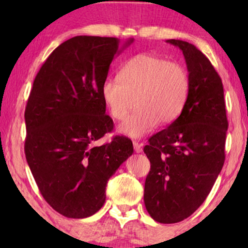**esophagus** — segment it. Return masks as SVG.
<instances>
[{
	"label": "esophagus",
	"mask_w": 248,
	"mask_h": 248,
	"mask_svg": "<svg viewBox=\"0 0 248 248\" xmlns=\"http://www.w3.org/2000/svg\"><path fill=\"white\" fill-rule=\"evenodd\" d=\"M133 147H134L135 152L140 154V152H142V149H143V144L139 143V142H137V141H134L133 142Z\"/></svg>",
	"instance_id": "34e87169"
}]
</instances>
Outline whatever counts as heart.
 <instances>
[{"instance_id":"1","label":"heart","mask_w":248,"mask_h":248,"mask_svg":"<svg viewBox=\"0 0 248 248\" xmlns=\"http://www.w3.org/2000/svg\"><path fill=\"white\" fill-rule=\"evenodd\" d=\"M189 78L182 64L154 54H139L120 71V79L107 78L101 86L104 103L114 120L122 121L137 109L120 131L140 138L161 122L169 124L182 113L187 100Z\"/></svg>"}]
</instances>
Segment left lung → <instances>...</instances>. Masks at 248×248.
<instances>
[{"instance_id":"left-lung-1","label":"left lung","mask_w":248,"mask_h":248,"mask_svg":"<svg viewBox=\"0 0 248 248\" xmlns=\"http://www.w3.org/2000/svg\"><path fill=\"white\" fill-rule=\"evenodd\" d=\"M167 43L184 54L189 90L181 115L143 149L151 165L144 204L157 222L176 223L199 209L221 171L228 121L221 78L208 57L187 42Z\"/></svg>"}]
</instances>
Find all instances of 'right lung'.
<instances>
[{
    "instance_id": "right-lung-1",
    "label": "right lung",
    "mask_w": 248,
    "mask_h": 248,
    "mask_svg": "<svg viewBox=\"0 0 248 248\" xmlns=\"http://www.w3.org/2000/svg\"><path fill=\"white\" fill-rule=\"evenodd\" d=\"M114 37L77 36L47 57L33 81L25 110V154L40 193L64 217L99 211L110 176L133 154L132 141L113 131L101 86L114 57L130 45Z\"/></svg>"
}]
</instances>
